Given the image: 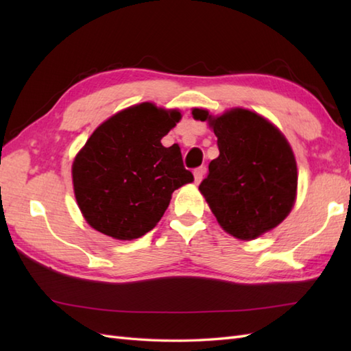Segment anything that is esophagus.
Here are the masks:
<instances>
[{"label":"esophagus","instance_id":"esophagus-1","mask_svg":"<svg viewBox=\"0 0 351 351\" xmlns=\"http://www.w3.org/2000/svg\"><path fill=\"white\" fill-rule=\"evenodd\" d=\"M205 171H206L205 167H197V169L195 170V182H196V184H199L200 181H202Z\"/></svg>","mask_w":351,"mask_h":351}]
</instances>
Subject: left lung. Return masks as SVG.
<instances>
[{
	"label": "left lung",
	"instance_id": "8db88e82",
	"mask_svg": "<svg viewBox=\"0 0 351 351\" xmlns=\"http://www.w3.org/2000/svg\"><path fill=\"white\" fill-rule=\"evenodd\" d=\"M191 114L217 137L220 155L199 190L219 225L240 240H255L285 220L297 196V164L285 136L250 110L215 117L193 108Z\"/></svg>",
	"mask_w": 351,
	"mask_h": 351
}]
</instances>
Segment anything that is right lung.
<instances>
[{"instance_id":"right-lung-1","label":"right lung","mask_w":351,"mask_h":351,"mask_svg":"<svg viewBox=\"0 0 351 351\" xmlns=\"http://www.w3.org/2000/svg\"><path fill=\"white\" fill-rule=\"evenodd\" d=\"M178 110L143 102L101 123L72 164L75 199L86 221L116 240L152 230L171 193L195 181L180 146L161 138L180 122Z\"/></svg>"}]
</instances>
